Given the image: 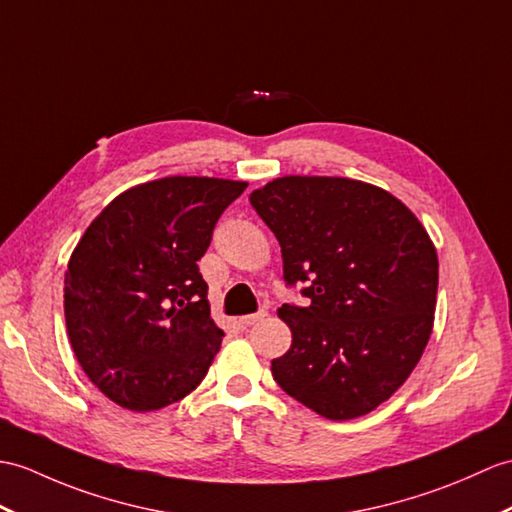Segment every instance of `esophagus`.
Here are the masks:
<instances>
[{
    "label": "esophagus",
    "mask_w": 512,
    "mask_h": 512,
    "mask_svg": "<svg viewBox=\"0 0 512 512\" xmlns=\"http://www.w3.org/2000/svg\"><path fill=\"white\" fill-rule=\"evenodd\" d=\"M268 316V310L266 307H261L259 312H255V314H248V316H240V325L242 327H251V325H257L259 320H264Z\"/></svg>",
    "instance_id": "esophagus-1"
}]
</instances>
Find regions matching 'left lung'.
Masks as SVG:
<instances>
[{
  "label": "left lung",
  "instance_id": "obj_1",
  "mask_svg": "<svg viewBox=\"0 0 512 512\" xmlns=\"http://www.w3.org/2000/svg\"><path fill=\"white\" fill-rule=\"evenodd\" d=\"M251 205L275 233L288 285L290 349L272 377L331 421L373 412L419 364L434 327L438 257L419 218L386 189L342 176H281Z\"/></svg>",
  "mask_w": 512,
  "mask_h": 512
}]
</instances>
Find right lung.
I'll return each mask as SVG.
<instances>
[{"label":"right lung","instance_id":"right-lung-1","mask_svg":"<svg viewBox=\"0 0 512 512\" xmlns=\"http://www.w3.org/2000/svg\"><path fill=\"white\" fill-rule=\"evenodd\" d=\"M248 183L165 176L126 189L80 237L65 272V323L91 382L117 406L150 412L189 395L224 331L196 261Z\"/></svg>","mask_w":512,"mask_h":512}]
</instances>
